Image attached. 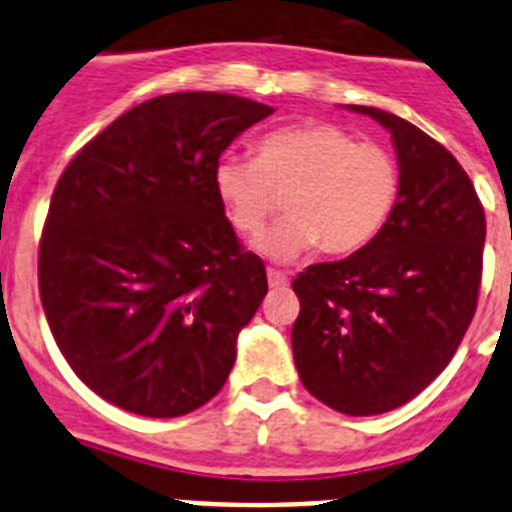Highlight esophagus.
I'll return each instance as SVG.
<instances>
[{"mask_svg":"<svg viewBox=\"0 0 512 512\" xmlns=\"http://www.w3.org/2000/svg\"><path fill=\"white\" fill-rule=\"evenodd\" d=\"M266 277H269L271 287H287V284H289L287 274H284V271H279V269H269V271H266Z\"/></svg>","mask_w":512,"mask_h":512,"instance_id":"esophagus-1","label":"esophagus"}]
</instances>
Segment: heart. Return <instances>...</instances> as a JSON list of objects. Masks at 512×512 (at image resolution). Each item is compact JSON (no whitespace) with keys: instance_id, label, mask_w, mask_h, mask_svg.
<instances>
[{"instance_id":"obj_1","label":"heart","mask_w":512,"mask_h":512,"mask_svg":"<svg viewBox=\"0 0 512 512\" xmlns=\"http://www.w3.org/2000/svg\"><path fill=\"white\" fill-rule=\"evenodd\" d=\"M212 179L230 225L243 235H259L287 194L289 217L259 241V251L277 261L315 246L328 256L359 253L382 233L400 194L392 153L356 143L330 122L274 130L256 158L225 153Z\"/></svg>"}]
</instances>
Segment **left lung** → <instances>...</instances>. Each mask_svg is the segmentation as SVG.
<instances>
[{
  "label": "left lung",
  "mask_w": 512,
  "mask_h": 512,
  "mask_svg": "<svg viewBox=\"0 0 512 512\" xmlns=\"http://www.w3.org/2000/svg\"><path fill=\"white\" fill-rule=\"evenodd\" d=\"M392 133L400 194L359 253L312 264L292 282V354L312 397L346 415H379L446 369L477 310L485 210L446 148L392 112L348 104Z\"/></svg>",
  "instance_id": "8db88e82"
}]
</instances>
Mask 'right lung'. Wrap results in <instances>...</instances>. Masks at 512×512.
<instances>
[{
	"instance_id": "right-lung-1",
	"label": "right lung",
	"mask_w": 512,
	"mask_h": 512,
	"mask_svg": "<svg viewBox=\"0 0 512 512\" xmlns=\"http://www.w3.org/2000/svg\"><path fill=\"white\" fill-rule=\"evenodd\" d=\"M269 104L179 92L76 153L38 256L45 318L76 377L117 408L179 418L223 390L266 289L215 192V164Z\"/></svg>"
}]
</instances>
